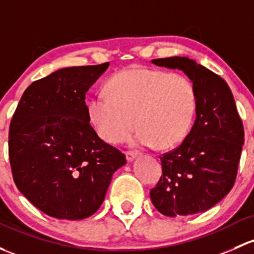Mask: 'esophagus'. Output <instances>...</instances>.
<instances>
[{"instance_id":"obj_1","label":"esophagus","mask_w":254,"mask_h":254,"mask_svg":"<svg viewBox=\"0 0 254 254\" xmlns=\"http://www.w3.org/2000/svg\"><path fill=\"white\" fill-rule=\"evenodd\" d=\"M137 154H138L137 152H135V151H127V159L129 162H131L135 157H137Z\"/></svg>"}]
</instances>
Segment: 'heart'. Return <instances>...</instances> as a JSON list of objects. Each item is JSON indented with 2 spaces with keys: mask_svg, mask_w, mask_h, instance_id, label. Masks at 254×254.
<instances>
[{
  "mask_svg": "<svg viewBox=\"0 0 254 254\" xmlns=\"http://www.w3.org/2000/svg\"><path fill=\"white\" fill-rule=\"evenodd\" d=\"M107 91L87 105L89 118L100 137L120 143L136 125L135 146L162 148L180 143L197 112V91L188 76L149 68H129L109 79Z\"/></svg>",
  "mask_w": 254,
  "mask_h": 254,
  "instance_id": "obj_1",
  "label": "heart"
}]
</instances>
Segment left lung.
Here are the masks:
<instances>
[{
	"mask_svg": "<svg viewBox=\"0 0 254 254\" xmlns=\"http://www.w3.org/2000/svg\"><path fill=\"white\" fill-rule=\"evenodd\" d=\"M180 69L197 91L196 120L180 146L159 157L162 175L149 191L167 217L205 212L233 189L244 145V124L223 78L188 57L152 60Z\"/></svg>",
	"mask_w": 254,
	"mask_h": 254,
	"instance_id": "left-lung-1",
	"label": "left lung"
}]
</instances>
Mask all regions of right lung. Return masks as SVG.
Masks as SVG:
<instances>
[{
	"label": "right lung",
	"instance_id": "add662e5",
	"mask_svg": "<svg viewBox=\"0 0 254 254\" xmlns=\"http://www.w3.org/2000/svg\"><path fill=\"white\" fill-rule=\"evenodd\" d=\"M109 63L60 69L34 81L13 114L8 154L13 180L50 217L85 219L101 207L125 154L90 124L86 92Z\"/></svg>",
	"mask_w": 254,
	"mask_h": 254
}]
</instances>
